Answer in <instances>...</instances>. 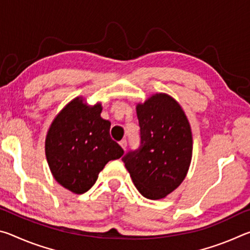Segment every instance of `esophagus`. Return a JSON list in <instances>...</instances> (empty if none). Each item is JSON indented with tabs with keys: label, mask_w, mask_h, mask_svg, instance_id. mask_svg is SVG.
<instances>
[{
	"label": "esophagus",
	"mask_w": 250,
	"mask_h": 250,
	"mask_svg": "<svg viewBox=\"0 0 250 250\" xmlns=\"http://www.w3.org/2000/svg\"><path fill=\"white\" fill-rule=\"evenodd\" d=\"M126 145H128V142H126L125 139H124V140L120 141V146H121V147H122V149H124V150H125Z\"/></svg>",
	"instance_id": "obj_1"
}]
</instances>
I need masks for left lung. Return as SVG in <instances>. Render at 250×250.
Here are the masks:
<instances>
[{
	"label": "left lung",
	"mask_w": 250,
	"mask_h": 250,
	"mask_svg": "<svg viewBox=\"0 0 250 250\" xmlns=\"http://www.w3.org/2000/svg\"><path fill=\"white\" fill-rule=\"evenodd\" d=\"M137 115L142 146L122 160L141 195L161 200L188 174L193 154L191 125L181 104L163 92L138 104Z\"/></svg>",
	"instance_id": "obj_1"
}]
</instances>
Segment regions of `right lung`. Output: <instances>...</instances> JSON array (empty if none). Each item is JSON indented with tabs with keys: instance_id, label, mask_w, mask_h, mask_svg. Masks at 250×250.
I'll return each instance as SVG.
<instances>
[{
	"instance_id": "add662e5",
	"label": "right lung",
	"mask_w": 250,
	"mask_h": 250,
	"mask_svg": "<svg viewBox=\"0 0 250 250\" xmlns=\"http://www.w3.org/2000/svg\"><path fill=\"white\" fill-rule=\"evenodd\" d=\"M103 105L76 97L55 117L46 134L45 153L59 184L75 194L87 192L122 147L110 137V121L100 117Z\"/></svg>"
}]
</instances>
